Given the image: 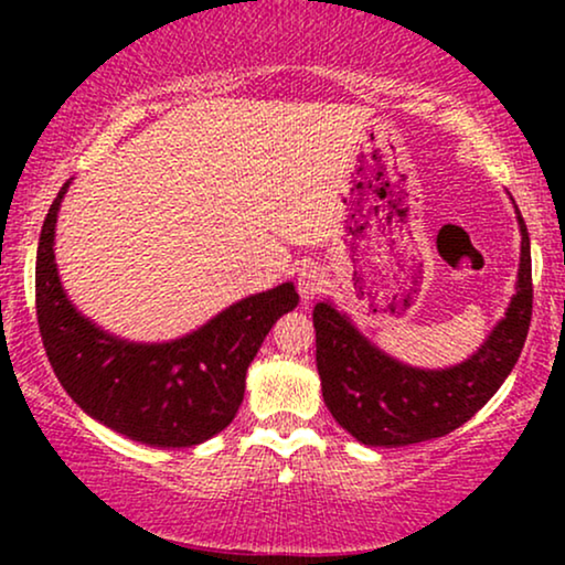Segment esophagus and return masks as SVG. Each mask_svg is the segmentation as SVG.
I'll return each instance as SVG.
<instances>
[{
    "label": "esophagus",
    "mask_w": 565,
    "mask_h": 565,
    "mask_svg": "<svg viewBox=\"0 0 565 565\" xmlns=\"http://www.w3.org/2000/svg\"><path fill=\"white\" fill-rule=\"evenodd\" d=\"M323 285H327V280H323V273L316 267H306L303 273L298 275V292L303 300H311L319 296V292L323 290Z\"/></svg>",
    "instance_id": "34e87169"
}]
</instances>
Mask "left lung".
<instances>
[{"label": "left lung", "mask_w": 565, "mask_h": 565, "mask_svg": "<svg viewBox=\"0 0 565 565\" xmlns=\"http://www.w3.org/2000/svg\"><path fill=\"white\" fill-rule=\"evenodd\" d=\"M516 296L489 339L460 365L422 370L370 344L329 300L313 308L316 367L323 404L354 439L370 447H404L450 435L486 406L520 360L532 319V257L522 213Z\"/></svg>", "instance_id": "obj_1"}]
</instances>
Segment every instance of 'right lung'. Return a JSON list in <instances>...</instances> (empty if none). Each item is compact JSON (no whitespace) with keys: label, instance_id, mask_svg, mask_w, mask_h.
Wrapping results in <instances>:
<instances>
[{"label":"right lung","instance_id":"1","mask_svg":"<svg viewBox=\"0 0 565 565\" xmlns=\"http://www.w3.org/2000/svg\"><path fill=\"white\" fill-rule=\"evenodd\" d=\"M68 182L49 207L35 259L43 347L64 391L136 443L192 447L226 429L244 401L246 370L282 313L298 306L292 282L228 306L192 334L138 344L95 327L61 288L53 236Z\"/></svg>","mask_w":565,"mask_h":565}]
</instances>
